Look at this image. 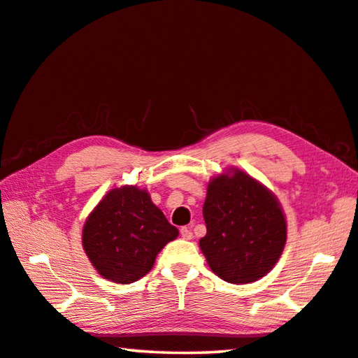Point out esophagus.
Here are the masks:
<instances>
[{"mask_svg":"<svg viewBox=\"0 0 358 358\" xmlns=\"http://www.w3.org/2000/svg\"><path fill=\"white\" fill-rule=\"evenodd\" d=\"M180 236L184 238V239H187V241L192 239V238H193L192 229H189V227H182V229H180Z\"/></svg>","mask_w":358,"mask_h":358,"instance_id":"1","label":"esophagus"}]
</instances>
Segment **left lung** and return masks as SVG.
I'll use <instances>...</instances> for the list:
<instances>
[{
  "instance_id": "obj_1",
  "label": "left lung",
  "mask_w": 358,
  "mask_h": 358,
  "mask_svg": "<svg viewBox=\"0 0 358 358\" xmlns=\"http://www.w3.org/2000/svg\"><path fill=\"white\" fill-rule=\"evenodd\" d=\"M202 213L207 235L199 247L221 280L247 284L272 271L284 250L287 225L271 189L231 169L208 182Z\"/></svg>"
}]
</instances>
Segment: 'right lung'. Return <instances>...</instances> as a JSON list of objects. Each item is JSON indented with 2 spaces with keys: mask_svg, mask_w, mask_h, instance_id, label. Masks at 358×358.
Here are the masks:
<instances>
[{
  "mask_svg": "<svg viewBox=\"0 0 358 358\" xmlns=\"http://www.w3.org/2000/svg\"><path fill=\"white\" fill-rule=\"evenodd\" d=\"M178 229L152 203L147 189L113 188L86 217L82 243L103 278L129 284L147 275Z\"/></svg>",
  "mask_w": 358,
  "mask_h": 358,
  "instance_id": "obj_1",
  "label": "right lung"
}]
</instances>
